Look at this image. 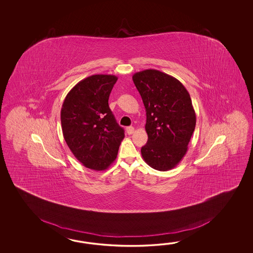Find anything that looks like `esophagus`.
<instances>
[{
    "label": "esophagus",
    "instance_id": "obj_1",
    "mask_svg": "<svg viewBox=\"0 0 253 253\" xmlns=\"http://www.w3.org/2000/svg\"><path fill=\"white\" fill-rule=\"evenodd\" d=\"M134 128L133 126H127L126 127V133L128 134H132L134 133Z\"/></svg>",
    "mask_w": 253,
    "mask_h": 253
}]
</instances>
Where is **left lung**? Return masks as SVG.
<instances>
[{
    "label": "left lung",
    "instance_id": "8db88e82",
    "mask_svg": "<svg viewBox=\"0 0 253 253\" xmlns=\"http://www.w3.org/2000/svg\"><path fill=\"white\" fill-rule=\"evenodd\" d=\"M146 111L147 143L141 154L149 167L168 171L185 156L196 116L188 91L180 81L159 70L133 75Z\"/></svg>",
    "mask_w": 253,
    "mask_h": 253
}]
</instances>
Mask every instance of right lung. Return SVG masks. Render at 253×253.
<instances>
[{"mask_svg":"<svg viewBox=\"0 0 253 253\" xmlns=\"http://www.w3.org/2000/svg\"><path fill=\"white\" fill-rule=\"evenodd\" d=\"M118 77L92 75L66 96L60 111L65 141L84 167L103 171L113 163L125 137L108 106Z\"/></svg>","mask_w":253,"mask_h":253,"instance_id":"add662e5","label":"right lung"}]
</instances>
